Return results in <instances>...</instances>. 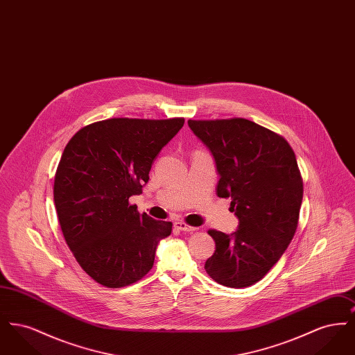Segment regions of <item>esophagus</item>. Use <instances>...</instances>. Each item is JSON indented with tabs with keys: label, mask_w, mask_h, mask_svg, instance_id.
Returning <instances> with one entry per match:
<instances>
[{
	"label": "esophagus",
	"mask_w": 355,
	"mask_h": 355,
	"mask_svg": "<svg viewBox=\"0 0 355 355\" xmlns=\"http://www.w3.org/2000/svg\"><path fill=\"white\" fill-rule=\"evenodd\" d=\"M174 227H175L177 230H181V232H186V233H193V232H196V230H197V227L189 226V225H186V223H184V222H181V220H178V222H174Z\"/></svg>",
	"instance_id": "obj_1"
}]
</instances>
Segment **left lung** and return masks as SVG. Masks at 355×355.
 Instances as JSON below:
<instances>
[{
  "mask_svg": "<svg viewBox=\"0 0 355 355\" xmlns=\"http://www.w3.org/2000/svg\"><path fill=\"white\" fill-rule=\"evenodd\" d=\"M211 153L218 197H232V234L209 230L216 252L206 272L220 285L252 286L278 262L295 234L304 184L286 139L249 119L187 121Z\"/></svg>",
  "mask_w": 355,
  "mask_h": 355,
  "instance_id": "8db88e82",
  "label": "left lung"
}]
</instances>
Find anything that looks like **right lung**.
<instances>
[{
    "label": "right lung",
    "mask_w": 355,
    "mask_h": 355,
    "mask_svg": "<svg viewBox=\"0 0 355 355\" xmlns=\"http://www.w3.org/2000/svg\"><path fill=\"white\" fill-rule=\"evenodd\" d=\"M185 119H110L78 130L62 153L54 205L69 249L102 286H128L146 275L171 222L139 214L142 193L161 149Z\"/></svg>",
    "instance_id": "right-lung-1"
}]
</instances>
